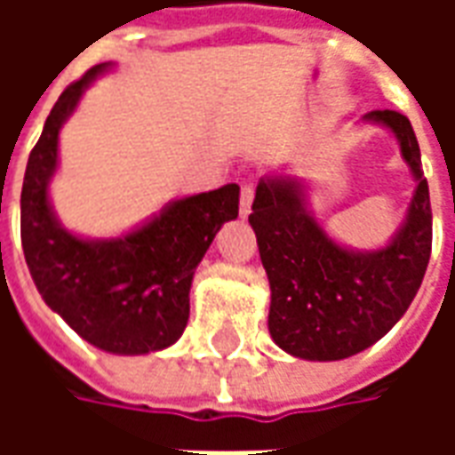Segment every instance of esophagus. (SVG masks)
<instances>
[{
	"label": "esophagus",
	"mask_w": 455,
	"mask_h": 455,
	"mask_svg": "<svg viewBox=\"0 0 455 455\" xmlns=\"http://www.w3.org/2000/svg\"><path fill=\"white\" fill-rule=\"evenodd\" d=\"M253 197H256L253 185H243V188H241V199H238V212H241V217H248V214H251Z\"/></svg>",
	"instance_id": "34e87169"
}]
</instances>
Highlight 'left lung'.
I'll return each instance as SVG.
<instances>
[{
    "label": "left lung",
    "instance_id": "obj_1",
    "mask_svg": "<svg viewBox=\"0 0 455 455\" xmlns=\"http://www.w3.org/2000/svg\"><path fill=\"white\" fill-rule=\"evenodd\" d=\"M363 119L395 133L417 182L407 217L387 246H339L307 209L305 185L290 175L260 180L248 217L270 283V336L305 361H341L380 341L407 312L429 266V185L414 129L392 109Z\"/></svg>",
    "mask_w": 455,
    "mask_h": 455
}]
</instances>
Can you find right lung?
Listing matches in <instances>:
<instances>
[{
    "mask_svg": "<svg viewBox=\"0 0 455 455\" xmlns=\"http://www.w3.org/2000/svg\"><path fill=\"white\" fill-rule=\"evenodd\" d=\"M109 68H90L45 119L21 188V246L44 302L84 341L107 353L140 355L168 348L185 331L195 267L221 224L238 217V185L175 199L119 238L90 241L60 227L48 199L58 133L84 90Z\"/></svg>",
    "mask_w": 455,
    "mask_h": 455,
    "instance_id": "add662e5",
    "label": "right lung"
}]
</instances>
